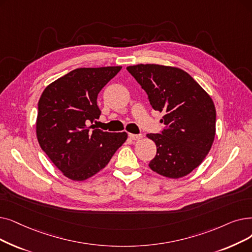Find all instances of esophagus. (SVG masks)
<instances>
[{
  "label": "esophagus",
  "instance_id": "esophagus-1",
  "mask_svg": "<svg viewBox=\"0 0 252 252\" xmlns=\"http://www.w3.org/2000/svg\"><path fill=\"white\" fill-rule=\"evenodd\" d=\"M128 137L130 139H133V140H140L143 136H142V134H138V135H136V134H128Z\"/></svg>",
  "mask_w": 252,
  "mask_h": 252
}]
</instances>
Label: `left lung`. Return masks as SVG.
Segmentation results:
<instances>
[{
    "mask_svg": "<svg viewBox=\"0 0 252 252\" xmlns=\"http://www.w3.org/2000/svg\"><path fill=\"white\" fill-rule=\"evenodd\" d=\"M126 70L145 91L151 107L163 112L160 120L165 127L147 135L157 145L150 169L169 178L187 176L213 143L216 111L212 99L181 69L141 63Z\"/></svg>",
    "mask_w": 252,
    "mask_h": 252,
    "instance_id": "8db88e82",
    "label": "left lung"
}]
</instances>
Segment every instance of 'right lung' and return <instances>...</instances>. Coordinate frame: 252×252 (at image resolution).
<instances>
[{"instance_id":"1","label":"right lung","mask_w":252,"mask_h":252,"mask_svg":"<svg viewBox=\"0 0 252 252\" xmlns=\"http://www.w3.org/2000/svg\"><path fill=\"white\" fill-rule=\"evenodd\" d=\"M122 67L80 68L49 84L38 103L37 138L64 176L82 181L106 167L127 138L124 133L95 128L101 110L96 104L103 87Z\"/></svg>"}]
</instances>
